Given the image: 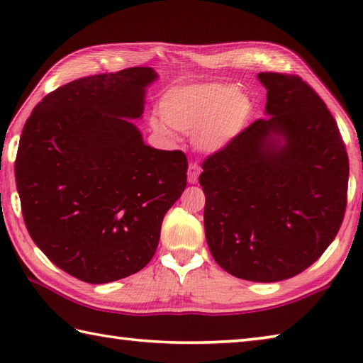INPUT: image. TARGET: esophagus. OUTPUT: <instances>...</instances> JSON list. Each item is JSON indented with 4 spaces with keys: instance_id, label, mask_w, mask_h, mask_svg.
<instances>
[{
    "instance_id": "esophagus-1",
    "label": "esophagus",
    "mask_w": 363,
    "mask_h": 363,
    "mask_svg": "<svg viewBox=\"0 0 363 363\" xmlns=\"http://www.w3.org/2000/svg\"><path fill=\"white\" fill-rule=\"evenodd\" d=\"M199 173H201V168H199V165L196 164V162H190V165H189V172H187V176H189V184H196Z\"/></svg>"
}]
</instances>
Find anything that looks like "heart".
<instances>
[{
	"label": "heart",
	"instance_id": "1",
	"mask_svg": "<svg viewBox=\"0 0 363 363\" xmlns=\"http://www.w3.org/2000/svg\"><path fill=\"white\" fill-rule=\"evenodd\" d=\"M162 120L152 128L165 135L172 129L191 134L198 150L213 152L226 146L246 126L251 99L235 87L220 84H194L169 89L159 103Z\"/></svg>",
	"mask_w": 363,
	"mask_h": 363
}]
</instances>
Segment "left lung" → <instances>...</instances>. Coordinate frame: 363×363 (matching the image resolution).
Instances as JSON below:
<instances>
[{
    "label": "left lung",
    "instance_id": "obj_1",
    "mask_svg": "<svg viewBox=\"0 0 363 363\" xmlns=\"http://www.w3.org/2000/svg\"><path fill=\"white\" fill-rule=\"evenodd\" d=\"M265 118L203 162L206 240L215 262L252 282L309 268L342 226L350 162L325 101L299 76L259 73Z\"/></svg>",
    "mask_w": 363,
    "mask_h": 363
}]
</instances>
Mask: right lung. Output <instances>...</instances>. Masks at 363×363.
Returning <instances> with one entry per match:
<instances>
[{
    "label": "right lung",
    "instance_id": "add662e5",
    "mask_svg": "<svg viewBox=\"0 0 363 363\" xmlns=\"http://www.w3.org/2000/svg\"><path fill=\"white\" fill-rule=\"evenodd\" d=\"M157 73L86 76L46 95L26 120L15 182L28 233L54 265L89 284L140 272L187 186V157L145 145L133 120Z\"/></svg>",
    "mask_w": 363,
    "mask_h": 363
}]
</instances>
